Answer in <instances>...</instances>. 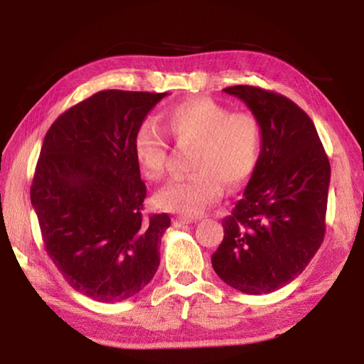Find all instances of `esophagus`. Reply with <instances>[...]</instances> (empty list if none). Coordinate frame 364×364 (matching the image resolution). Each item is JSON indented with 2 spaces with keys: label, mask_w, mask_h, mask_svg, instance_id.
Segmentation results:
<instances>
[{
  "label": "esophagus",
  "mask_w": 364,
  "mask_h": 364,
  "mask_svg": "<svg viewBox=\"0 0 364 364\" xmlns=\"http://www.w3.org/2000/svg\"><path fill=\"white\" fill-rule=\"evenodd\" d=\"M176 225H191V223H194V218H186V217H176Z\"/></svg>",
  "instance_id": "esophagus-1"
}]
</instances>
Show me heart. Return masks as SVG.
<instances>
[{"label":"heart","instance_id":"1","mask_svg":"<svg viewBox=\"0 0 364 364\" xmlns=\"http://www.w3.org/2000/svg\"><path fill=\"white\" fill-rule=\"evenodd\" d=\"M164 130L181 149H191L193 175L159 191L157 202L176 213L196 217L217 202L223 184L241 186L254 173L262 154V125L247 112L230 114L212 100L181 102L162 117ZM134 157L152 181L167 175L168 144L156 127L144 123L134 134Z\"/></svg>","mask_w":364,"mask_h":364}]
</instances>
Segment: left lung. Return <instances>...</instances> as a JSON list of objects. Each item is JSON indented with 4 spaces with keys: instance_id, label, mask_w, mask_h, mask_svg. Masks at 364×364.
Here are the masks:
<instances>
[{
    "instance_id": "left-lung-1",
    "label": "left lung",
    "mask_w": 364,
    "mask_h": 364,
    "mask_svg": "<svg viewBox=\"0 0 364 364\" xmlns=\"http://www.w3.org/2000/svg\"><path fill=\"white\" fill-rule=\"evenodd\" d=\"M223 91L260 122L263 143L242 199L221 221L225 236L212 267L237 291L269 294L297 278L323 242L331 165L297 104L249 85Z\"/></svg>"
}]
</instances>
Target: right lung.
Segmentation results:
<instances>
[{
    "label": "right lung",
    "mask_w": 364,
    "mask_h": 364,
    "mask_svg": "<svg viewBox=\"0 0 364 364\" xmlns=\"http://www.w3.org/2000/svg\"><path fill=\"white\" fill-rule=\"evenodd\" d=\"M168 93L107 90L49 128L30 199L49 258L86 297L122 301L149 284L170 217L146 215L134 134Z\"/></svg>",
    "instance_id": "obj_1"
}]
</instances>
